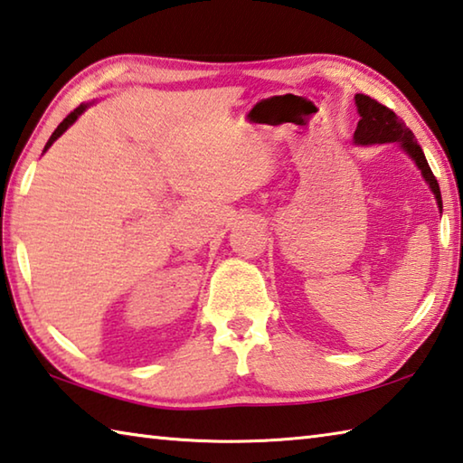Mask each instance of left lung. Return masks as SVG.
<instances>
[{"label":"left lung","mask_w":463,"mask_h":463,"mask_svg":"<svg viewBox=\"0 0 463 463\" xmlns=\"http://www.w3.org/2000/svg\"><path fill=\"white\" fill-rule=\"evenodd\" d=\"M354 100L360 115L358 128L354 131V144L373 146V144H392V141H399L401 147L407 151L409 157H413V162L417 164L419 170H421L425 182L430 184V188L437 198V206L441 210L443 204H441L439 184H437L430 164H427L423 149L419 147V144L415 141L413 131H411L389 107H384L378 103V100L363 95V92H358Z\"/></svg>","instance_id":"8db88e82"}]
</instances>
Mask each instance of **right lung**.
<instances>
[{"instance_id": "add662e5", "label": "right lung", "mask_w": 463, "mask_h": 463, "mask_svg": "<svg viewBox=\"0 0 463 463\" xmlns=\"http://www.w3.org/2000/svg\"><path fill=\"white\" fill-rule=\"evenodd\" d=\"M89 105H85V103H82V105H79L77 109H74V111L71 113V115H66V119L61 123V125H58V128L54 129V133H52V136H50V139H48V144H46V147H44V151L50 147V146H52L54 144V141L58 139V137H61L62 136V133L66 131V129H69L71 128V125L74 123V121H77L79 119V115L82 113V111H85V109H87Z\"/></svg>"}]
</instances>
